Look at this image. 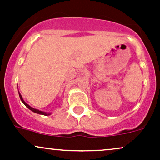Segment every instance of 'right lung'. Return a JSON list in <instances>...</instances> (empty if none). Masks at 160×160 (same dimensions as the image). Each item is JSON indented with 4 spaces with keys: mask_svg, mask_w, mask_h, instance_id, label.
Segmentation results:
<instances>
[{
    "mask_svg": "<svg viewBox=\"0 0 160 160\" xmlns=\"http://www.w3.org/2000/svg\"><path fill=\"white\" fill-rule=\"evenodd\" d=\"M19 98H20V99H21L22 102V103L25 104V105L26 106V107L28 108L29 110H31L32 111L34 112V113H38V114H41V115H44V116H49V115H50L51 113H48V112H44V111H39V110L35 109V108L31 107L30 105H28V104L26 102H25V101L23 100L22 96V95L20 94V92H19Z\"/></svg>",
    "mask_w": 160,
    "mask_h": 160,
    "instance_id": "add662e5",
    "label": "right lung"
}]
</instances>
